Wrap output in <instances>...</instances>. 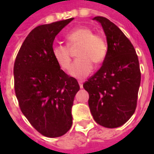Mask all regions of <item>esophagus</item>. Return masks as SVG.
<instances>
[{
  "label": "esophagus",
  "mask_w": 154,
  "mask_h": 154,
  "mask_svg": "<svg viewBox=\"0 0 154 154\" xmlns=\"http://www.w3.org/2000/svg\"><path fill=\"white\" fill-rule=\"evenodd\" d=\"M78 84H79V86H80L81 88L83 87V82H82V81H78Z\"/></svg>",
  "instance_id": "obj_1"
}]
</instances>
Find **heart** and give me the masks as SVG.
Here are the masks:
<instances>
[{
  "instance_id": "b5f03b06",
  "label": "heart",
  "mask_w": 154,
  "mask_h": 154,
  "mask_svg": "<svg viewBox=\"0 0 154 154\" xmlns=\"http://www.w3.org/2000/svg\"><path fill=\"white\" fill-rule=\"evenodd\" d=\"M65 38L67 45L54 44L52 48V54L58 66L67 70L70 66V49L78 46L76 55L78 57L74 61L69 70L71 76L76 78H84L89 75L93 63L100 64L106 57L107 45L100 35L93 34L88 27H77L68 32Z\"/></svg>"
}]
</instances>
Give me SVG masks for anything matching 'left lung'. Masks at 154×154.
<instances>
[{
    "instance_id": "1",
    "label": "left lung",
    "mask_w": 154,
    "mask_h": 154,
    "mask_svg": "<svg viewBox=\"0 0 154 154\" xmlns=\"http://www.w3.org/2000/svg\"><path fill=\"white\" fill-rule=\"evenodd\" d=\"M106 34L107 54L99 70L83 84L95 121L117 128L134 113L141 81L135 49L125 34L108 19L96 16Z\"/></svg>"
}]
</instances>
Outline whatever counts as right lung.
<instances>
[{
	"instance_id": "add662e5",
	"label": "right lung",
	"mask_w": 154,
	"mask_h": 154,
	"mask_svg": "<svg viewBox=\"0 0 154 154\" xmlns=\"http://www.w3.org/2000/svg\"><path fill=\"white\" fill-rule=\"evenodd\" d=\"M73 18L37 26L22 44L14 65L15 96L22 113L41 134L56 138L72 125V107L80 89L62 70L52 48L56 35Z\"/></svg>"
}]
</instances>
